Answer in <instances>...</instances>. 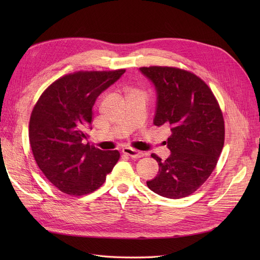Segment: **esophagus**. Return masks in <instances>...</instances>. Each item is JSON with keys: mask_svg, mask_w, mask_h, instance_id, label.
<instances>
[{"mask_svg": "<svg viewBox=\"0 0 260 260\" xmlns=\"http://www.w3.org/2000/svg\"><path fill=\"white\" fill-rule=\"evenodd\" d=\"M122 153L130 156L131 158H141V157L144 156L143 152L138 151V149L131 148V147H124V148H122Z\"/></svg>", "mask_w": 260, "mask_h": 260, "instance_id": "34e87169", "label": "esophagus"}]
</instances>
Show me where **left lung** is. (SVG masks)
I'll use <instances>...</instances> for the list:
<instances>
[{"label": "left lung", "instance_id": "8db88e82", "mask_svg": "<svg viewBox=\"0 0 260 260\" xmlns=\"http://www.w3.org/2000/svg\"><path fill=\"white\" fill-rule=\"evenodd\" d=\"M157 92L155 125L170 128L166 160L152 154L158 175L147 181L153 192L167 199L194 193L216 168L224 144V120L218 101L200 77L177 67H141Z\"/></svg>", "mask_w": 260, "mask_h": 260}]
</instances>
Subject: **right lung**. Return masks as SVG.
<instances>
[{"label":"right lung","instance_id":"add662e5","mask_svg":"<svg viewBox=\"0 0 260 260\" xmlns=\"http://www.w3.org/2000/svg\"><path fill=\"white\" fill-rule=\"evenodd\" d=\"M124 72L65 75L36 103L29 121L30 146L39 168L59 191L73 196L94 192L119 159L118 151L104 152L82 142L89 137L98 96Z\"/></svg>","mask_w":260,"mask_h":260}]
</instances>
